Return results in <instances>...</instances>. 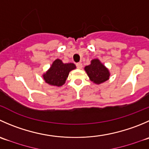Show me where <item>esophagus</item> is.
<instances>
[{"instance_id": "34e87169", "label": "esophagus", "mask_w": 149, "mask_h": 149, "mask_svg": "<svg viewBox=\"0 0 149 149\" xmlns=\"http://www.w3.org/2000/svg\"><path fill=\"white\" fill-rule=\"evenodd\" d=\"M76 67H77V68L81 69L82 68V63H76Z\"/></svg>"}]
</instances>
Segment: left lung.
Here are the masks:
<instances>
[{"mask_svg":"<svg viewBox=\"0 0 149 149\" xmlns=\"http://www.w3.org/2000/svg\"><path fill=\"white\" fill-rule=\"evenodd\" d=\"M84 70L89 79L97 84L103 83L109 79V70L98 59L92 60L91 64L86 66Z\"/></svg>","mask_w":149,"mask_h":149,"instance_id":"left-lung-1","label":"left lung"}]
</instances>
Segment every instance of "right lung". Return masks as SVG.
<instances>
[{
	"instance_id": "obj_1",
	"label": "right lung",
	"mask_w": 149,
	"mask_h": 149,
	"mask_svg": "<svg viewBox=\"0 0 149 149\" xmlns=\"http://www.w3.org/2000/svg\"><path fill=\"white\" fill-rule=\"evenodd\" d=\"M76 68L73 63H63L61 60H54L50 68L43 75L44 81L52 86H61L65 83L69 73Z\"/></svg>"
}]
</instances>
